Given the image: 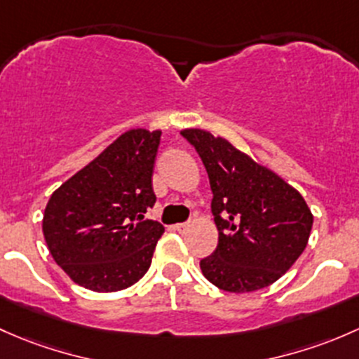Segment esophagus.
I'll use <instances>...</instances> for the list:
<instances>
[{
  "label": "esophagus",
  "instance_id": "esophagus-1",
  "mask_svg": "<svg viewBox=\"0 0 359 359\" xmlns=\"http://www.w3.org/2000/svg\"><path fill=\"white\" fill-rule=\"evenodd\" d=\"M188 228H190V224H188V223H180V224H176L175 230L180 231V233H184V231H187Z\"/></svg>",
  "mask_w": 359,
  "mask_h": 359
}]
</instances>
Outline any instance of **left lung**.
<instances>
[{
  "label": "left lung",
  "instance_id": "1",
  "mask_svg": "<svg viewBox=\"0 0 359 359\" xmlns=\"http://www.w3.org/2000/svg\"><path fill=\"white\" fill-rule=\"evenodd\" d=\"M209 175L217 247L201 261L217 289L243 294L275 283L308 245L313 214L285 180L228 140L205 129H183Z\"/></svg>",
  "mask_w": 359,
  "mask_h": 359
}]
</instances>
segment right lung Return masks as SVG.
<instances>
[{
    "instance_id": "add662e5",
    "label": "right lung",
    "mask_w": 359,
    "mask_h": 359,
    "mask_svg": "<svg viewBox=\"0 0 359 359\" xmlns=\"http://www.w3.org/2000/svg\"><path fill=\"white\" fill-rule=\"evenodd\" d=\"M161 135L158 129H129L51 194L44 240L77 285L124 290L150 268L164 233L158 221L143 219L155 204L152 175Z\"/></svg>"
}]
</instances>
